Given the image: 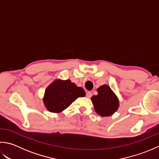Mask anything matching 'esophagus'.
I'll list each match as a JSON object with an SVG mask.
<instances>
[{
	"instance_id": "obj_1",
	"label": "esophagus",
	"mask_w": 159,
	"mask_h": 159,
	"mask_svg": "<svg viewBox=\"0 0 159 159\" xmlns=\"http://www.w3.org/2000/svg\"><path fill=\"white\" fill-rule=\"evenodd\" d=\"M86 96H87V98H90L92 96V93L91 92H87L86 93Z\"/></svg>"
}]
</instances>
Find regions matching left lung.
<instances>
[{"label": "left lung", "mask_w": 159, "mask_h": 159, "mask_svg": "<svg viewBox=\"0 0 159 159\" xmlns=\"http://www.w3.org/2000/svg\"><path fill=\"white\" fill-rule=\"evenodd\" d=\"M98 95L91 98L96 112L102 117H108L116 112L120 103L117 96L107 85L97 89Z\"/></svg>", "instance_id": "1"}]
</instances>
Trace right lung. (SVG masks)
Here are the masks:
<instances>
[{
	"label": "right lung",
	"mask_w": 159,
	"mask_h": 159,
	"mask_svg": "<svg viewBox=\"0 0 159 159\" xmlns=\"http://www.w3.org/2000/svg\"><path fill=\"white\" fill-rule=\"evenodd\" d=\"M85 92L70 80L57 79L47 87L43 102L50 112L58 113L65 110L79 97H84Z\"/></svg>",
	"instance_id": "add662e5"
}]
</instances>
